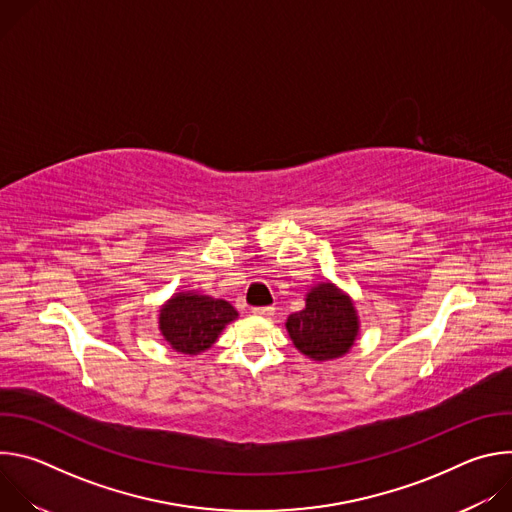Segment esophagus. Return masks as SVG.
<instances>
[{
	"label": "esophagus",
	"instance_id": "1",
	"mask_svg": "<svg viewBox=\"0 0 512 512\" xmlns=\"http://www.w3.org/2000/svg\"><path fill=\"white\" fill-rule=\"evenodd\" d=\"M273 312H275L273 306H259V308H253V314H255V316H261V318H269V316H273Z\"/></svg>",
	"mask_w": 512,
	"mask_h": 512
}]
</instances>
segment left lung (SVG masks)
I'll return each mask as SVG.
<instances>
[{
    "label": "left lung",
    "mask_w": 512,
    "mask_h": 512,
    "mask_svg": "<svg viewBox=\"0 0 512 512\" xmlns=\"http://www.w3.org/2000/svg\"><path fill=\"white\" fill-rule=\"evenodd\" d=\"M285 326L296 348L314 360L346 354L358 330L350 300L330 283L314 287L306 298V308L291 314Z\"/></svg>",
    "instance_id": "obj_1"
}]
</instances>
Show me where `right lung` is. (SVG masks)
Returning a JSON list of instances; mask_svg holds the SVG:
<instances>
[{"label": "right lung", "mask_w": 512, "mask_h": 512, "mask_svg": "<svg viewBox=\"0 0 512 512\" xmlns=\"http://www.w3.org/2000/svg\"><path fill=\"white\" fill-rule=\"evenodd\" d=\"M235 318L237 310L225 300L178 294L160 312V330L174 350L198 354L210 348Z\"/></svg>", "instance_id": "obj_1"}]
</instances>
